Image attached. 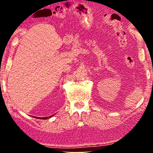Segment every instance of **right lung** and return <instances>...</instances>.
<instances>
[{"mask_svg":"<svg viewBox=\"0 0 153 153\" xmlns=\"http://www.w3.org/2000/svg\"><path fill=\"white\" fill-rule=\"evenodd\" d=\"M52 116H53V115H52V116H50V117H49V118H50V117H52ZM40 119H48V117H42V118H40Z\"/></svg>","mask_w":153,"mask_h":153,"instance_id":"add662e5","label":"right lung"}]
</instances>
